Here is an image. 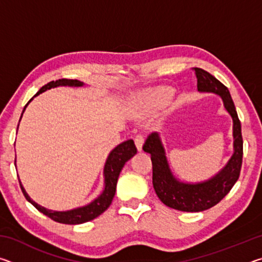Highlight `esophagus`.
Returning a JSON list of instances; mask_svg holds the SVG:
<instances>
[{
    "mask_svg": "<svg viewBox=\"0 0 262 262\" xmlns=\"http://www.w3.org/2000/svg\"><path fill=\"white\" fill-rule=\"evenodd\" d=\"M143 143H144V139L143 136H142L141 134L136 135L135 136V144H136V148L139 151H142V148H143Z\"/></svg>",
    "mask_w": 262,
    "mask_h": 262,
    "instance_id": "obj_1",
    "label": "esophagus"
}]
</instances>
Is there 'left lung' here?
Here are the masks:
<instances>
[{
	"label": "left lung",
	"instance_id": "8db88e82",
	"mask_svg": "<svg viewBox=\"0 0 262 262\" xmlns=\"http://www.w3.org/2000/svg\"><path fill=\"white\" fill-rule=\"evenodd\" d=\"M198 78V91L212 92L223 100L224 107L233 121V155L215 177L198 184H186L177 180L168 167L165 150L157 133L145 140L143 150L151 155L152 185L164 205L180 211L198 212L209 209L227 195L241 174L243 163L242 126L228 88L206 70L193 68Z\"/></svg>",
	"mask_w": 262,
	"mask_h": 262
}]
</instances>
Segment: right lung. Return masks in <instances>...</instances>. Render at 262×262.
Listing matches in <instances>:
<instances>
[{
  "mask_svg": "<svg viewBox=\"0 0 262 262\" xmlns=\"http://www.w3.org/2000/svg\"><path fill=\"white\" fill-rule=\"evenodd\" d=\"M60 85L82 86L83 82H79L77 79H66V78L57 79V81H52L50 83H47L46 85H43L40 90L34 95V97L42 94L43 91L50 90L52 88H56ZM32 99L33 98H31L29 100V103ZM28 104L25 105V107L28 106ZM25 107L23 110V112L25 111ZM21 115H23V113H21ZM136 152H137V149L133 140L122 142L121 144H119L117 148H114L112 151H111L104 167L105 188L103 190V193H101L96 200H94L91 203H89V205L84 207L76 208V209L68 210V211H53L50 209H46V208L39 206L38 203H35L34 201L31 200L28 193L25 192L24 187L21 186L20 180H19L21 192H23L26 200H28L30 203H32V205L37 208L39 211L42 212V214L46 215L47 217H50V219H52L53 221L59 222V223H63V224L85 223V222L94 220L96 217H98L100 214H103V212L110 207L114 198L115 189H117L119 174H120V172L122 170L123 165L126 164V162L129 161V159L134 156Z\"/></svg>",
  "mask_w": 262,
  "mask_h": 262,
  "instance_id": "obj_1",
  "label": "right lung"
}]
</instances>
